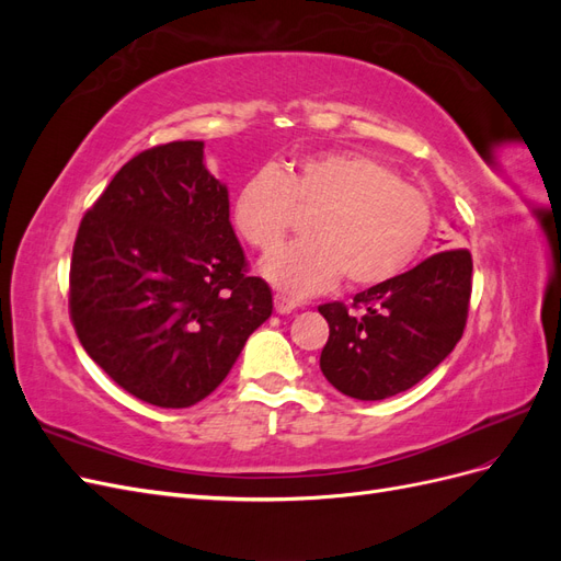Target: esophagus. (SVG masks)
Listing matches in <instances>:
<instances>
[{
	"mask_svg": "<svg viewBox=\"0 0 561 561\" xmlns=\"http://www.w3.org/2000/svg\"><path fill=\"white\" fill-rule=\"evenodd\" d=\"M274 307H276L278 313H290V311L297 309V301L290 299L287 295H283V293H276L274 295Z\"/></svg>",
	"mask_w": 561,
	"mask_h": 561,
	"instance_id": "1",
	"label": "esophagus"
}]
</instances>
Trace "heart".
Here are the masks:
<instances>
[{
  "label": "heart",
  "instance_id": "obj_1",
  "mask_svg": "<svg viewBox=\"0 0 561 561\" xmlns=\"http://www.w3.org/2000/svg\"><path fill=\"white\" fill-rule=\"evenodd\" d=\"M313 215L311 239L276 250L264 274L293 295H313L346 278L351 287L400 276L426 243L433 208L419 186L355 151H322L287 171L264 165L233 196L231 225L260 252L274 250Z\"/></svg>",
  "mask_w": 561,
  "mask_h": 561
}]
</instances>
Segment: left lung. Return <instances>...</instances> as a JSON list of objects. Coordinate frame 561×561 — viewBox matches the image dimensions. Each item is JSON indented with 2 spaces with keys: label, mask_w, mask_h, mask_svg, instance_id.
I'll return each instance as SVG.
<instances>
[{
  "label": "left lung",
  "mask_w": 561,
  "mask_h": 561,
  "mask_svg": "<svg viewBox=\"0 0 561 561\" xmlns=\"http://www.w3.org/2000/svg\"><path fill=\"white\" fill-rule=\"evenodd\" d=\"M472 293V254L451 248L344 301L320 304L330 336L320 353L325 379L355 400L412 388L461 342Z\"/></svg>",
  "instance_id": "left-lung-1"
}]
</instances>
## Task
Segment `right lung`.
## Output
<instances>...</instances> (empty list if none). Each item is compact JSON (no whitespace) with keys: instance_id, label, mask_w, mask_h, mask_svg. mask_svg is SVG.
<instances>
[{"instance_id":"1","label":"right lung","mask_w":561,"mask_h":561,"mask_svg":"<svg viewBox=\"0 0 561 561\" xmlns=\"http://www.w3.org/2000/svg\"><path fill=\"white\" fill-rule=\"evenodd\" d=\"M271 309V287L248 274L227 186L206 171L198 140L140 151L81 219L72 325L133 398L171 410L208 398Z\"/></svg>"}]
</instances>
